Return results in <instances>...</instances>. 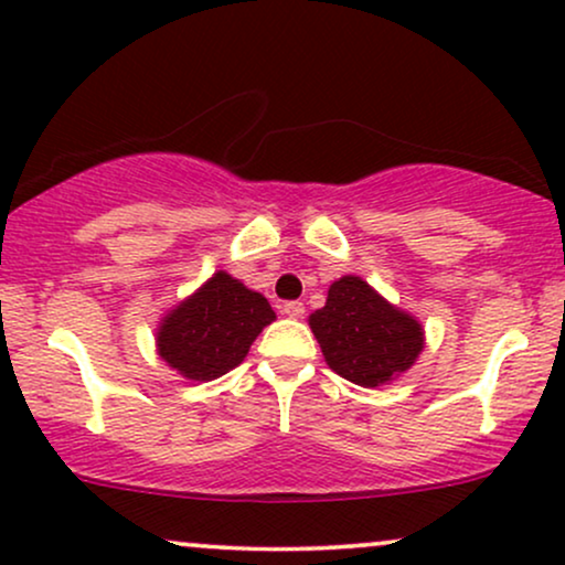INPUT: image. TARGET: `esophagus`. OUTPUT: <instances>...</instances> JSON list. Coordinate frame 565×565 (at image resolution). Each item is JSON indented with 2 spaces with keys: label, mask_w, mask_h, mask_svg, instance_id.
I'll use <instances>...</instances> for the list:
<instances>
[{
  "label": "esophagus",
  "mask_w": 565,
  "mask_h": 565,
  "mask_svg": "<svg viewBox=\"0 0 565 565\" xmlns=\"http://www.w3.org/2000/svg\"><path fill=\"white\" fill-rule=\"evenodd\" d=\"M303 311H306V309H303L301 301H288V303H282V315L290 317V319H301Z\"/></svg>",
  "instance_id": "34e87169"
}]
</instances>
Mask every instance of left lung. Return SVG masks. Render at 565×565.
Segmentation results:
<instances>
[{"label": "left lung", "instance_id": "left-lung-1", "mask_svg": "<svg viewBox=\"0 0 565 565\" xmlns=\"http://www.w3.org/2000/svg\"><path fill=\"white\" fill-rule=\"evenodd\" d=\"M327 366L361 387H382L406 374L424 351V327L366 280L343 275L309 317Z\"/></svg>", "mask_w": 565, "mask_h": 565}]
</instances>
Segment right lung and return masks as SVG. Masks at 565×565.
I'll return each mask as SVG.
<instances>
[{
    "mask_svg": "<svg viewBox=\"0 0 565 565\" xmlns=\"http://www.w3.org/2000/svg\"><path fill=\"white\" fill-rule=\"evenodd\" d=\"M275 319L267 298L220 269L159 319L157 353L180 377L212 382L238 366Z\"/></svg>",
    "mask_w": 565,
    "mask_h": 565,
    "instance_id": "obj_1",
    "label": "right lung"
}]
</instances>
